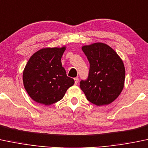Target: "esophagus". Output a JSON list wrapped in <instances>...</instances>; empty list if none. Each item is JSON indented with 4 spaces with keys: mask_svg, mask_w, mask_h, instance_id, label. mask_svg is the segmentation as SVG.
Wrapping results in <instances>:
<instances>
[{
    "mask_svg": "<svg viewBox=\"0 0 148 148\" xmlns=\"http://www.w3.org/2000/svg\"><path fill=\"white\" fill-rule=\"evenodd\" d=\"M74 80H75V84H77V83H78L79 78H78V77H75V78H74Z\"/></svg>",
    "mask_w": 148,
    "mask_h": 148,
    "instance_id": "34e87169",
    "label": "esophagus"
}]
</instances>
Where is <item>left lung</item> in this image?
I'll return each mask as SVG.
<instances>
[{
    "label": "left lung",
    "mask_w": 148,
    "mask_h": 148,
    "mask_svg": "<svg viewBox=\"0 0 148 148\" xmlns=\"http://www.w3.org/2000/svg\"><path fill=\"white\" fill-rule=\"evenodd\" d=\"M89 62L87 79L79 87L89 102L101 106L108 105L123 89L125 69L121 58L110 46L96 42L82 47Z\"/></svg>",
    "instance_id": "obj_1"
}]
</instances>
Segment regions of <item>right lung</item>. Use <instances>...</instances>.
I'll return each instance as SVG.
<instances>
[{"label": "right lung", "mask_w": 148, "mask_h": 148, "mask_svg": "<svg viewBox=\"0 0 148 148\" xmlns=\"http://www.w3.org/2000/svg\"><path fill=\"white\" fill-rule=\"evenodd\" d=\"M66 47H47L34 53L23 72V82L30 97L38 103L49 106L61 100L74 84L68 77L61 59Z\"/></svg>", "instance_id": "obj_1"}]
</instances>
